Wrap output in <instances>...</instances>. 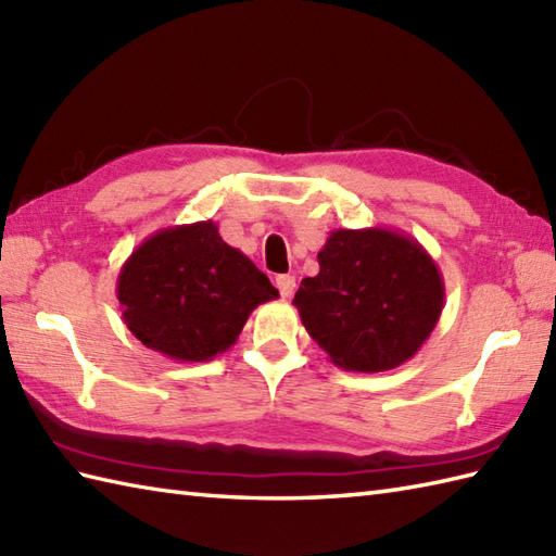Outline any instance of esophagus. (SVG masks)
<instances>
[{"label":"esophagus","mask_w":556,"mask_h":556,"mask_svg":"<svg viewBox=\"0 0 556 556\" xmlns=\"http://www.w3.org/2000/svg\"><path fill=\"white\" fill-rule=\"evenodd\" d=\"M275 285H277V289L281 293V299H291L293 291H296V277H293V275H279Z\"/></svg>","instance_id":"1"}]
</instances>
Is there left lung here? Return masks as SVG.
Listing matches in <instances>:
<instances>
[{"instance_id":"obj_1","label":"left lung","mask_w":556,"mask_h":556,"mask_svg":"<svg viewBox=\"0 0 556 556\" xmlns=\"http://www.w3.org/2000/svg\"><path fill=\"white\" fill-rule=\"evenodd\" d=\"M293 305L329 361L384 372L410 361L444 308V281L430 253L394 229H337L317 253Z\"/></svg>"}]
</instances>
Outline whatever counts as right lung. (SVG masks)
Instances as JSON below:
<instances>
[{"mask_svg":"<svg viewBox=\"0 0 556 556\" xmlns=\"http://www.w3.org/2000/svg\"><path fill=\"white\" fill-rule=\"evenodd\" d=\"M277 296L251 257L224 243L212 219L148 236L116 279V299L131 334L181 363H203L229 351L248 315Z\"/></svg>","mask_w":556,"mask_h":556,"instance_id":"add662e5","label":"right lung"}]
</instances>
